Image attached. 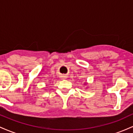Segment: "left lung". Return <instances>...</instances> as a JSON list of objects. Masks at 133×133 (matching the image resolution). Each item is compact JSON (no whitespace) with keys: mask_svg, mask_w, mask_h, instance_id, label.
<instances>
[{"mask_svg":"<svg viewBox=\"0 0 133 133\" xmlns=\"http://www.w3.org/2000/svg\"><path fill=\"white\" fill-rule=\"evenodd\" d=\"M85 85H86V84H85Z\"/></svg>","mask_w":133,"mask_h":133,"instance_id":"obj_1","label":"left lung"}]
</instances>
